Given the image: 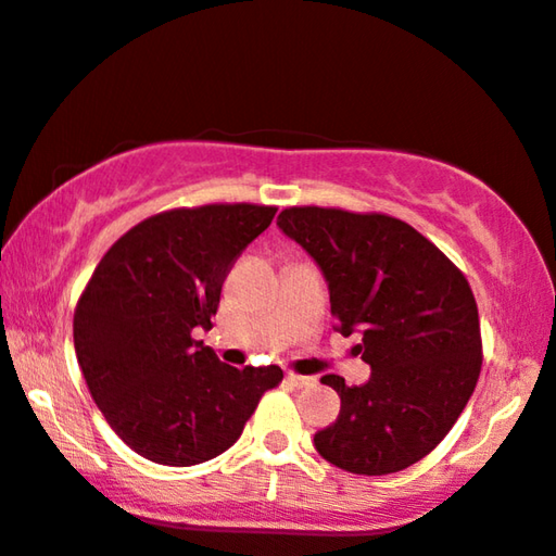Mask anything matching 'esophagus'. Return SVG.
Instances as JSON below:
<instances>
[{
  "instance_id": "obj_1",
  "label": "esophagus",
  "mask_w": 556,
  "mask_h": 556,
  "mask_svg": "<svg viewBox=\"0 0 556 556\" xmlns=\"http://www.w3.org/2000/svg\"><path fill=\"white\" fill-rule=\"evenodd\" d=\"M288 381H291L295 389H303V386H311L316 378L313 376H298V374H288Z\"/></svg>"
}]
</instances>
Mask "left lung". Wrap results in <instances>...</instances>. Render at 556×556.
Returning <instances> with one entry per match:
<instances>
[{"label": "left lung", "instance_id": "1", "mask_svg": "<svg viewBox=\"0 0 556 556\" xmlns=\"http://www.w3.org/2000/svg\"><path fill=\"white\" fill-rule=\"evenodd\" d=\"M278 228L324 273L336 331L361 333L364 386L324 376L341 414L313 437L338 469L383 477L433 452L481 371L479 311L462 270L412 225L336 207H288Z\"/></svg>", "mask_w": 556, "mask_h": 556}]
</instances>
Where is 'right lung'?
<instances>
[{
	"label": "right lung",
	"instance_id": "right-lung-1",
	"mask_svg": "<svg viewBox=\"0 0 556 556\" xmlns=\"http://www.w3.org/2000/svg\"><path fill=\"white\" fill-rule=\"evenodd\" d=\"M278 207L203 205L160 213L104 253L75 311V351L94 404L132 452L165 466L230 448L278 386V366L223 364L211 331L232 261Z\"/></svg>",
	"mask_w": 556,
	"mask_h": 556
}]
</instances>
